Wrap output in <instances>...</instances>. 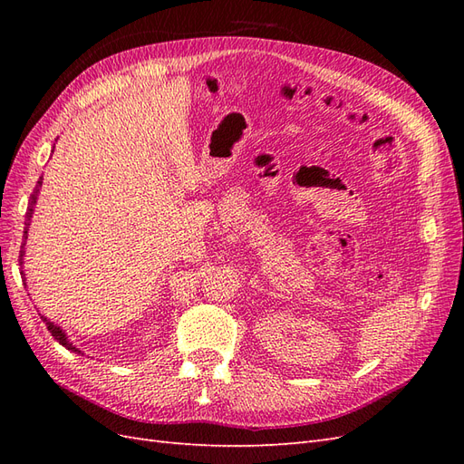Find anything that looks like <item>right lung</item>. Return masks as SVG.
I'll return each instance as SVG.
<instances>
[{"label":"right lung","instance_id":"1","mask_svg":"<svg viewBox=\"0 0 464 464\" xmlns=\"http://www.w3.org/2000/svg\"><path fill=\"white\" fill-rule=\"evenodd\" d=\"M40 188H42V178L36 181V188H34V191H33V195H31V201H29V207H26V215H24V236H23V246H21V254H19V263L23 265L24 261H23V257H24V244H26V237H29V228H31V220H33V215H34V205H36V201H38V193H40ZM23 275V280H24V273H21ZM42 317V321L46 323V327H48V331L52 333V336L55 341H58L62 346H65L67 350H72V353H81V350L77 348V346H73V343L67 339V334H65V331L60 327V325H55L53 321H50L46 315H40Z\"/></svg>","mask_w":464,"mask_h":464}]
</instances>
